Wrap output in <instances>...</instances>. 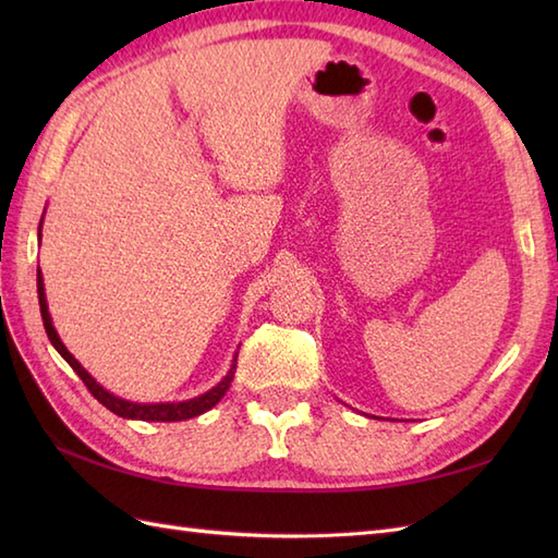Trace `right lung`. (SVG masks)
Segmentation results:
<instances>
[{
    "instance_id": "1",
    "label": "right lung",
    "mask_w": 558,
    "mask_h": 558,
    "mask_svg": "<svg viewBox=\"0 0 558 558\" xmlns=\"http://www.w3.org/2000/svg\"><path fill=\"white\" fill-rule=\"evenodd\" d=\"M40 228H43V220H40ZM40 228H38V240H40ZM38 302H40V314H43V326H45V333L47 338H50V342L54 345V350L62 354V357L69 362L71 369H74L81 381L86 384V388L93 393V398H98V402H102L105 408H108L110 412L120 414V417H126V420H144V422H182V420H192V417H198V414L208 412L210 408H216L220 398L228 393V388L232 384L234 378V369H236V357L232 360V366L230 372L225 374L222 381L218 386H213L210 390H206L204 396L198 398H192V400H182V402H132V400H124V398H117L112 396L110 390H105L96 378H93L83 366L78 364V360L71 354L64 342L59 340L57 330L52 326V318H50V312H47V300H45V286H43V272L38 268Z\"/></svg>"
}]
</instances>
